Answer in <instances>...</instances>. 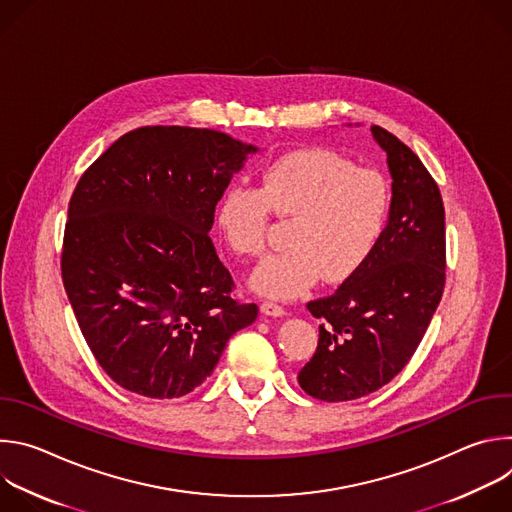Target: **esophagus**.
<instances>
[{
    "instance_id": "esophagus-1",
    "label": "esophagus",
    "mask_w": 512,
    "mask_h": 512,
    "mask_svg": "<svg viewBox=\"0 0 512 512\" xmlns=\"http://www.w3.org/2000/svg\"><path fill=\"white\" fill-rule=\"evenodd\" d=\"M261 312H263L265 316H283V314H285V308L279 306L277 302L265 300V302L261 304Z\"/></svg>"
}]
</instances>
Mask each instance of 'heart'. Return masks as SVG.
Here are the masks:
<instances>
[{
  "label": "heart",
  "instance_id": "obj_1",
  "mask_svg": "<svg viewBox=\"0 0 512 512\" xmlns=\"http://www.w3.org/2000/svg\"><path fill=\"white\" fill-rule=\"evenodd\" d=\"M273 214L289 218L285 247L253 271L255 289L275 298L302 294L320 277H352L377 251L391 214V186L373 168L332 150L306 148L271 162L259 188L231 184L218 196L216 223L231 251L257 257Z\"/></svg>",
  "mask_w": 512,
  "mask_h": 512
}]
</instances>
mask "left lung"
<instances>
[{
    "label": "left lung",
    "instance_id": "obj_1",
    "mask_svg": "<svg viewBox=\"0 0 512 512\" xmlns=\"http://www.w3.org/2000/svg\"><path fill=\"white\" fill-rule=\"evenodd\" d=\"M393 178L385 235L362 269L332 296L308 302L322 320L318 348L300 371L314 399L338 403L371 395L395 379L417 350L446 283V212L421 160L373 125Z\"/></svg>",
    "mask_w": 512,
    "mask_h": 512
}]
</instances>
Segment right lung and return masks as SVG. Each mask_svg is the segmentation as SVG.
I'll return each instance as SVG.
<instances>
[{"label":"right lung","mask_w":512,"mask_h":512,"mask_svg":"<svg viewBox=\"0 0 512 512\" xmlns=\"http://www.w3.org/2000/svg\"><path fill=\"white\" fill-rule=\"evenodd\" d=\"M257 148L214 129L148 125L121 135L68 202L62 283L103 371L123 389L176 399L212 375L257 306L208 231L218 196Z\"/></svg>","instance_id":"right-lung-1"}]
</instances>
